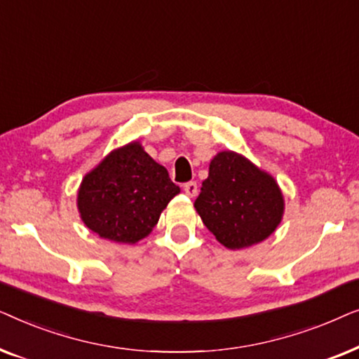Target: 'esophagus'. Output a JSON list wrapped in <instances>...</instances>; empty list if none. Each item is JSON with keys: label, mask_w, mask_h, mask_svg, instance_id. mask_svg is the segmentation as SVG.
<instances>
[{"label": "esophagus", "mask_w": 359, "mask_h": 359, "mask_svg": "<svg viewBox=\"0 0 359 359\" xmlns=\"http://www.w3.org/2000/svg\"><path fill=\"white\" fill-rule=\"evenodd\" d=\"M183 189H184V193L189 196V198H194V196L198 194V184H196L194 181H188V183H184Z\"/></svg>", "instance_id": "obj_1"}]
</instances>
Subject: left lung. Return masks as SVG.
I'll list each match as a JSON object with an SVG mask.
<instances>
[{
    "instance_id": "8db88e82",
    "label": "left lung",
    "mask_w": 359,
    "mask_h": 359,
    "mask_svg": "<svg viewBox=\"0 0 359 359\" xmlns=\"http://www.w3.org/2000/svg\"><path fill=\"white\" fill-rule=\"evenodd\" d=\"M205 227L230 250L268 238L281 222L284 201L273 176L233 151H220L209 165L196 199Z\"/></svg>"
}]
</instances>
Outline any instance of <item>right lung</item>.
I'll return each mask as SVG.
<instances>
[{
    "label": "right lung",
    "mask_w": 359,
    "mask_h": 359,
    "mask_svg": "<svg viewBox=\"0 0 359 359\" xmlns=\"http://www.w3.org/2000/svg\"><path fill=\"white\" fill-rule=\"evenodd\" d=\"M178 193L165 166L134 142L111 151L83 178L78 209L100 237L135 243L151 232Z\"/></svg>",
    "instance_id": "1"
}]
</instances>
